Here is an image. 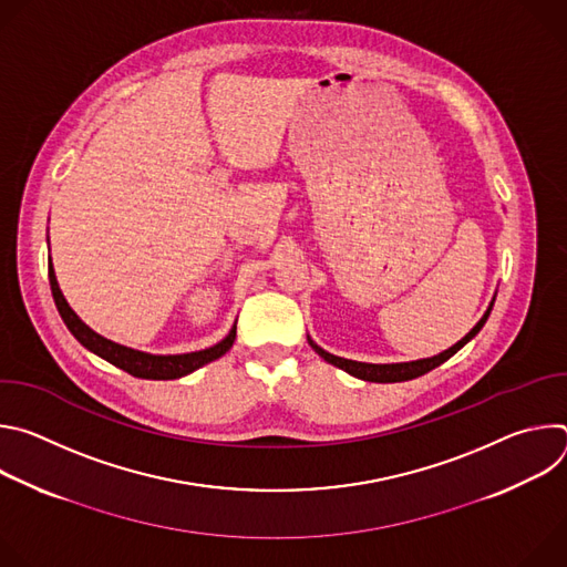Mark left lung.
Instances as JSON below:
<instances>
[{"label": "left lung", "instance_id": "obj_1", "mask_svg": "<svg viewBox=\"0 0 567 567\" xmlns=\"http://www.w3.org/2000/svg\"><path fill=\"white\" fill-rule=\"evenodd\" d=\"M494 300H496V298H494ZM494 300L489 302L487 311L482 313V318L475 322L473 330H471L466 337H462V339H460L455 346H451L449 350H444V352H440V354H435V357H429V359H417V361H406V363H363V361H352V359H343V357H334V354L326 352L320 346H316V343L311 341V337H307V341H309V346L313 348V352H316L320 359H326L328 363H332V365L346 370L348 374H352V377H357V379L374 381V383L409 381V379H415V377H422V374L431 372L433 368H437V365H442L446 359H451L460 348H464V346L482 330L484 322H487V318H489V313H492V307H494Z\"/></svg>", "mask_w": 567, "mask_h": 567}]
</instances>
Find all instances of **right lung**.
Wrapping results in <instances>:
<instances>
[{"instance_id":"right-lung-1","label":"right lung","mask_w":567,"mask_h":567,"mask_svg":"<svg viewBox=\"0 0 567 567\" xmlns=\"http://www.w3.org/2000/svg\"><path fill=\"white\" fill-rule=\"evenodd\" d=\"M49 282H51V293H53V300H55V307L64 320L66 330L78 339V343L87 348L90 352H94L96 357L105 359L107 363L130 372L132 377H138V379H154V381H161V379H179V377H186L195 370H199L202 365L224 357L230 348H233V341H235V330H237V322L230 328V332L219 341L215 343L213 348H206V350H199V352H186V354H150V352H141V350H134V348H127V346H121V343H114L101 334H96L90 326H85L83 320H80V316L69 307L66 298L62 296L60 291V285H58V278H55V271H53V265H51V258H49Z\"/></svg>"}]
</instances>
